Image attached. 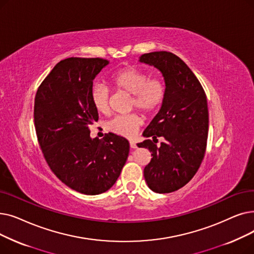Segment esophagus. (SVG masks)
<instances>
[{
    "label": "esophagus",
    "instance_id": "obj_1",
    "mask_svg": "<svg viewBox=\"0 0 254 254\" xmlns=\"http://www.w3.org/2000/svg\"><path fill=\"white\" fill-rule=\"evenodd\" d=\"M130 148H131V149H136V148H137L136 143H135L134 141H130Z\"/></svg>",
    "mask_w": 254,
    "mask_h": 254
}]
</instances>
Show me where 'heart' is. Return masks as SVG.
Instances as JSON below:
<instances>
[{
    "label": "heart",
    "mask_w": 254,
    "mask_h": 254,
    "mask_svg": "<svg viewBox=\"0 0 254 254\" xmlns=\"http://www.w3.org/2000/svg\"><path fill=\"white\" fill-rule=\"evenodd\" d=\"M114 87L132 95L131 107L137 108L143 114H151L163 101L165 88L158 77H150L149 73L135 67H126L117 71L112 77ZM93 105L101 114H108L111 110V92L102 82H96L91 90ZM141 124L137 115L116 116L105 124L107 131L114 134L132 137Z\"/></svg>",
    "instance_id": "b5f03b06"
}]
</instances>
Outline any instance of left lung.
<instances>
[{
    "label": "left lung",
    "mask_w": 254,
    "mask_h": 254,
    "mask_svg": "<svg viewBox=\"0 0 254 254\" xmlns=\"http://www.w3.org/2000/svg\"><path fill=\"white\" fill-rule=\"evenodd\" d=\"M139 62L158 69L165 82L160 111L142 133L153 140L137 144L152 153L143 177L154 192L170 193L185 186L203 159L209 131L207 96L194 73L176 55L143 54ZM160 136L165 140L157 147L153 143Z\"/></svg>",
    "instance_id": "1"
}]
</instances>
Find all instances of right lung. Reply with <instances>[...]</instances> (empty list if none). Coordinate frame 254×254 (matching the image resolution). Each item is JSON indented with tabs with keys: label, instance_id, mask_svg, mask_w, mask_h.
Segmentation results:
<instances>
[{
	"label": "right lung",
	"instance_id": "right-lung-1",
	"mask_svg": "<svg viewBox=\"0 0 254 254\" xmlns=\"http://www.w3.org/2000/svg\"><path fill=\"white\" fill-rule=\"evenodd\" d=\"M108 63L101 58L65 59L35 97L36 134L48 166L65 185L87 195L113 187L129 154L122 136H90V126L99 118L91 99L93 80Z\"/></svg>",
	"mask_w": 254,
	"mask_h": 254
}]
</instances>
